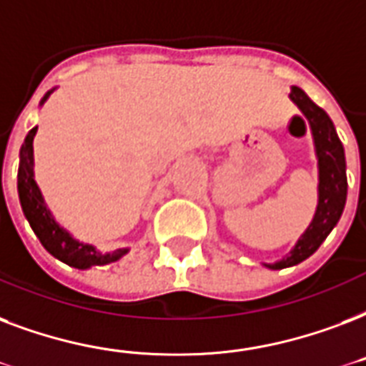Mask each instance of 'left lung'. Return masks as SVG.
I'll return each instance as SVG.
<instances>
[{
    "label": "left lung",
    "mask_w": 366,
    "mask_h": 366,
    "mask_svg": "<svg viewBox=\"0 0 366 366\" xmlns=\"http://www.w3.org/2000/svg\"><path fill=\"white\" fill-rule=\"evenodd\" d=\"M290 99L297 105L305 115L311 136H313L315 157L319 169V186H317V209L305 232L301 234L295 245L282 259L274 263H264L267 269L280 270L300 264L311 257L319 249L320 244L328 238V234L338 224L344 213L345 197H347V177H345V153L340 142L334 122L326 115L325 109L315 105L305 92L292 86Z\"/></svg>",
    "instance_id": "left-lung-1"
}]
</instances>
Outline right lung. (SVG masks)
<instances>
[{
	"instance_id": "right-lung-1",
	"label": "right lung",
	"mask_w": 366,
	"mask_h": 366,
	"mask_svg": "<svg viewBox=\"0 0 366 366\" xmlns=\"http://www.w3.org/2000/svg\"><path fill=\"white\" fill-rule=\"evenodd\" d=\"M55 88L47 92L41 97L40 107L47 102ZM38 132V127H34L24 138V144L19 153V177H16V189H19V199H21L22 213L26 217L28 224L32 227L34 234L41 242L53 257L59 259L63 263L74 269L86 270L92 267H103V264L115 263L122 255H127L128 247L111 251V253H102L96 245L80 242L66 230L59 220L55 219L51 209L47 207L46 199L41 195L40 186L34 180V136Z\"/></svg>"
}]
</instances>
